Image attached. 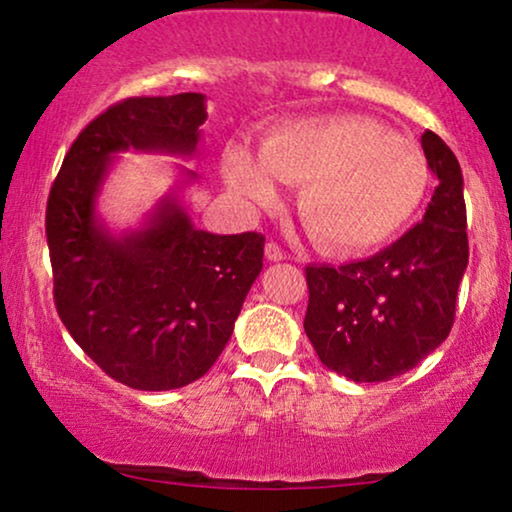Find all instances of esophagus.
<instances>
[{
    "label": "esophagus",
    "instance_id": "1",
    "mask_svg": "<svg viewBox=\"0 0 512 512\" xmlns=\"http://www.w3.org/2000/svg\"><path fill=\"white\" fill-rule=\"evenodd\" d=\"M265 258H268V261H272V263H277V261H284L286 254L282 251V247H277L275 242H268V244H265Z\"/></svg>",
    "mask_w": 512,
    "mask_h": 512
}]
</instances>
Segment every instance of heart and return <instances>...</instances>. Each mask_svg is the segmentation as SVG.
<instances>
[{"mask_svg":"<svg viewBox=\"0 0 512 512\" xmlns=\"http://www.w3.org/2000/svg\"><path fill=\"white\" fill-rule=\"evenodd\" d=\"M223 179L251 212L275 207L279 181L300 184L298 214L328 254L352 256L387 242L417 212L429 163L408 137L368 116H326L272 128L254 156L223 153Z\"/></svg>","mask_w":512,"mask_h":512,"instance_id":"heart-1","label":"heart"}]
</instances>
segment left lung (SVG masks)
<instances>
[{
    "instance_id": "obj_1",
    "label": "left lung",
    "mask_w": 512,
    "mask_h": 512,
    "mask_svg": "<svg viewBox=\"0 0 512 512\" xmlns=\"http://www.w3.org/2000/svg\"><path fill=\"white\" fill-rule=\"evenodd\" d=\"M422 149L438 186L424 219L380 254L333 268L307 265L305 333L321 363L352 382H387L450 335L468 265L464 177L436 132Z\"/></svg>"
}]
</instances>
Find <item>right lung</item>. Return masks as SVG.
I'll use <instances>...</instances> for the list:
<instances>
[{
	"label": "right lung",
	"instance_id": "1",
	"mask_svg": "<svg viewBox=\"0 0 512 512\" xmlns=\"http://www.w3.org/2000/svg\"><path fill=\"white\" fill-rule=\"evenodd\" d=\"M205 121L202 93L118 102L76 137L48 195L55 307L76 345L125 387L200 380L263 270V235L195 226L181 193L198 174L186 167L137 228H109L97 209L121 153L193 158Z\"/></svg>",
	"mask_w": 512,
	"mask_h": 512
}]
</instances>
